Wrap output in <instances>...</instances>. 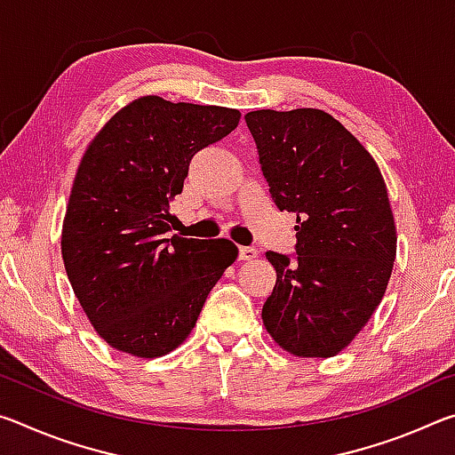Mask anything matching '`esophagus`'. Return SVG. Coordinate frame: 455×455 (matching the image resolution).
I'll return each instance as SVG.
<instances>
[{
	"label": "esophagus",
	"mask_w": 455,
	"mask_h": 455,
	"mask_svg": "<svg viewBox=\"0 0 455 455\" xmlns=\"http://www.w3.org/2000/svg\"><path fill=\"white\" fill-rule=\"evenodd\" d=\"M259 251L255 249V246H241V251H238V259L241 260H252L257 259Z\"/></svg>",
	"instance_id": "obj_1"
}]
</instances>
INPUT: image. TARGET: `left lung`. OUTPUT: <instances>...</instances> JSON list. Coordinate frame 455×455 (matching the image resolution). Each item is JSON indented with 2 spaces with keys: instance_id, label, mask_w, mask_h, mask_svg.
<instances>
[{
  "instance_id": "obj_1",
  "label": "left lung",
  "mask_w": 455,
  "mask_h": 455,
  "mask_svg": "<svg viewBox=\"0 0 455 455\" xmlns=\"http://www.w3.org/2000/svg\"><path fill=\"white\" fill-rule=\"evenodd\" d=\"M276 209L297 214L295 257L267 252L276 283L263 323L297 357H333L381 303L395 260V222L379 166L315 108L244 116Z\"/></svg>"
}]
</instances>
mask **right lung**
<instances>
[{"label":"right lung","mask_w":455,"mask_h":455,"mask_svg":"<svg viewBox=\"0 0 455 455\" xmlns=\"http://www.w3.org/2000/svg\"><path fill=\"white\" fill-rule=\"evenodd\" d=\"M241 112L144 96L90 142L61 228L68 279L98 335L134 357L179 347L211 289L236 260L228 238L168 236L198 150L233 132Z\"/></svg>","instance_id":"1"}]
</instances>
